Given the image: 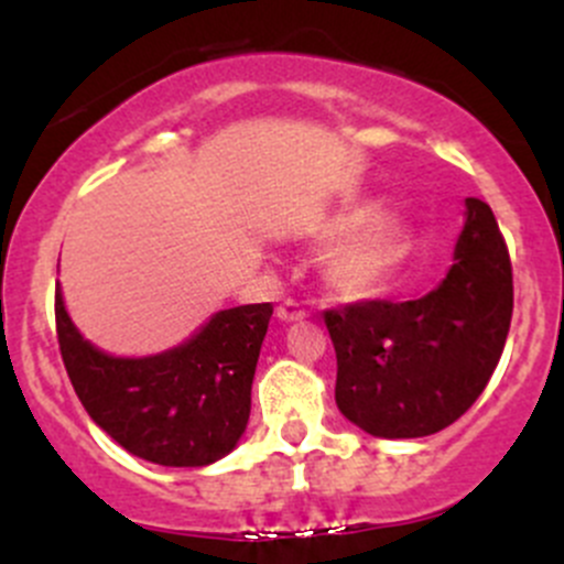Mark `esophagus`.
Instances as JSON below:
<instances>
[{"label":"esophagus","instance_id":"obj_1","mask_svg":"<svg viewBox=\"0 0 564 564\" xmlns=\"http://www.w3.org/2000/svg\"><path fill=\"white\" fill-rule=\"evenodd\" d=\"M278 318H281V322H300V318H305V311L300 308V303H294V300H286L283 305H278Z\"/></svg>","mask_w":564,"mask_h":564}]
</instances>
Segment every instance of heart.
<instances>
[{
	"instance_id": "obj_1",
	"label": "heart",
	"mask_w": 564,
	"mask_h": 564,
	"mask_svg": "<svg viewBox=\"0 0 564 564\" xmlns=\"http://www.w3.org/2000/svg\"><path fill=\"white\" fill-rule=\"evenodd\" d=\"M384 204L377 198H366L335 218H329L322 229L324 246H340L327 261L329 292L346 303H362L390 286L392 278L406 261L412 248V229L401 218H382Z\"/></svg>"
}]
</instances>
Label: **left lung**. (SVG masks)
<instances>
[{
	"mask_svg": "<svg viewBox=\"0 0 564 564\" xmlns=\"http://www.w3.org/2000/svg\"><path fill=\"white\" fill-rule=\"evenodd\" d=\"M453 267L409 303L346 305L324 324L338 357L335 403L379 440H417L456 423L502 357L513 270L491 207L466 198Z\"/></svg>",
	"mask_w": 564,
	"mask_h": 564,
	"instance_id": "1",
	"label": "left lung"
}]
</instances>
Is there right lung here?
Segmentation results:
<instances>
[{
  "label": "right lung",
  "mask_w": 564,
  "mask_h": 564,
  "mask_svg": "<svg viewBox=\"0 0 564 564\" xmlns=\"http://www.w3.org/2000/svg\"><path fill=\"white\" fill-rule=\"evenodd\" d=\"M270 316V303L237 305L172 349L113 357L78 333L56 283V338L78 401L130 456L161 466H207L235 451Z\"/></svg>",
  "instance_id": "right-lung-1"
}]
</instances>
